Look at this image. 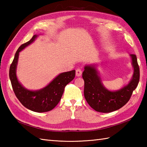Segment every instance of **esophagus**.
Wrapping results in <instances>:
<instances>
[{
    "label": "esophagus",
    "instance_id": "34e87169",
    "mask_svg": "<svg viewBox=\"0 0 147 147\" xmlns=\"http://www.w3.org/2000/svg\"><path fill=\"white\" fill-rule=\"evenodd\" d=\"M82 74V71L80 69H77L76 70V76L78 77H80L81 76Z\"/></svg>",
    "mask_w": 147,
    "mask_h": 147
}]
</instances>
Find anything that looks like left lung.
Masks as SVG:
<instances>
[{
  "mask_svg": "<svg viewBox=\"0 0 147 147\" xmlns=\"http://www.w3.org/2000/svg\"><path fill=\"white\" fill-rule=\"evenodd\" d=\"M133 74L127 85L115 91L106 88L103 85L97 69L98 65L89 64L84 67L83 78L85 82L84 96L89 105L95 111L108 113L117 111L129 101L133 90L140 80V69L136 55L130 54Z\"/></svg>",
  "mask_w": 147,
  "mask_h": 147,
  "instance_id": "left-lung-1",
  "label": "left lung"
}]
</instances>
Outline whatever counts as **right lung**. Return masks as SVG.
Wrapping results in <instances>:
<instances>
[{
    "instance_id": "add662e5",
    "label": "right lung",
    "mask_w": 147,
    "mask_h": 147,
    "mask_svg": "<svg viewBox=\"0 0 147 147\" xmlns=\"http://www.w3.org/2000/svg\"><path fill=\"white\" fill-rule=\"evenodd\" d=\"M38 36L33 35L30 41L21 45L14 55L9 69V78L13 91L18 99L26 108L34 112H45L52 110L61 100L65 86L75 77V70L60 73L44 88L30 90L19 82L16 69L20 52L35 41Z\"/></svg>"
}]
</instances>
